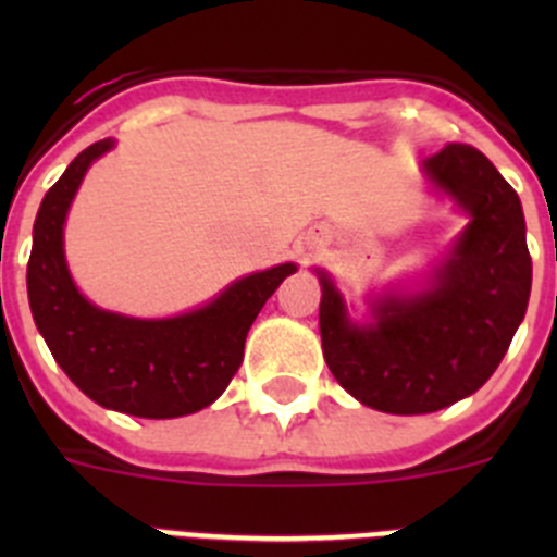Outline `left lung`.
Masks as SVG:
<instances>
[{
	"label": "left lung",
	"mask_w": 557,
	"mask_h": 557,
	"mask_svg": "<svg viewBox=\"0 0 557 557\" xmlns=\"http://www.w3.org/2000/svg\"><path fill=\"white\" fill-rule=\"evenodd\" d=\"M421 170L469 218L424 282L368 295V321L357 323L326 270H314L329 371L357 401L393 416L444 410L480 391L533 284L524 211L499 170L469 145H446Z\"/></svg>",
	"instance_id": "8db88e82"
}]
</instances>
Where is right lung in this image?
Here are the masks:
<instances>
[{
  "label": "right lung",
  "instance_id": "right-lung-1",
  "mask_svg": "<svg viewBox=\"0 0 557 557\" xmlns=\"http://www.w3.org/2000/svg\"><path fill=\"white\" fill-rule=\"evenodd\" d=\"M102 139L66 166L44 195L33 225L27 295L33 321L72 382L106 410L178 418L218 401L243 362L245 337L295 264L243 275L218 298L175 318H131L95 307L63 253V225L88 166L113 150Z\"/></svg>",
  "mask_w": 557,
  "mask_h": 557
}]
</instances>
